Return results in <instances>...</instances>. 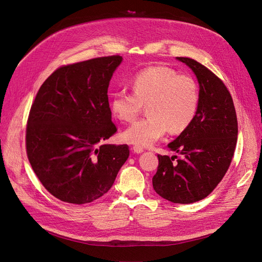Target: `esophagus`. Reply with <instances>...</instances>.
Listing matches in <instances>:
<instances>
[{
    "label": "esophagus",
    "mask_w": 262,
    "mask_h": 262,
    "mask_svg": "<svg viewBox=\"0 0 262 262\" xmlns=\"http://www.w3.org/2000/svg\"><path fill=\"white\" fill-rule=\"evenodd\" d=\"M133 150H134L135 153H137V154H140V153L143 152V147H141L139 145H134L133 146Z\"/></svg>",
    "instance_id": "obj_1"
}]
</instances>
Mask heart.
I'll list each match as a JSON object with an SVG mask.
<instances>
[{"label":"heart","instance_id":"obj_1","mask_svg":"<svg viewBox=\"0 0 262 262\" xmlns=\"http://www.w3.org/2000/svg\"><path fill=\"white\" fill-rule=\"evenodd\" d=\"M133 92L117 91L110 102L113 115L132 123L145 105L147 116L122 134L128 143L149 146L169 132L181 134L193 122L200 102L196 80L166 66L148 67L135 75Z\"/></svg>","mask_w":262,"mask_h":262}]
</instances>
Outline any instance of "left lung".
<instances>
[{
	"label": "left lung",
	"instance_id": "1",
	"mask_svg": "<svg viewBox=\"0 0 262 262\" xmlns=\"http://www.w3.org/2000/svg\"><path fill=\"white\" fill-rule=\"evenodd\" d=\"M194 72L200 102L191 125L169 143L183 158L158 156L153 176L156 193L172 203L191 204L208 196L223 180L235 153L238 121L231 95L222 79L188 57H176Z\"/></svg>",
	"mask_w": 262,
	"mask_h": 262
}]
</instances>
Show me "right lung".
I'll return each mask as SVG.
<instances>
[{"instance_id": "add662e5", "label": "right lung", "mask_w": 262, "mask_h": 262, "mask_svg": "<svg viewBox=\"0 0 262 262\" xmlns=\"http://www.w3.org/2000/svg\"><path fill=\"white\" fill-rule=\"evenodd\" d=\"M120 55L56 69L38 90L26 124L27 158L56 199L87 204L113 187L129 156L127 144H103L117 133L108 86Z\"/></svg>"}]
</instances>
